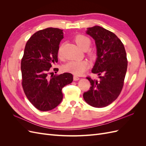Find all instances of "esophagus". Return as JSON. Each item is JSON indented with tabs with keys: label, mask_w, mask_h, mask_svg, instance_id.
Returning <instances> with one entry per match:
<instances>
[{
	"label": "esophagus",
	"mask_w": 146,
	"mask_h": 146,
	"mask_svg": "<svg viewBox=\"0 0 146 146\" xmlns=\"http://www.w3.org/2000/svg\"><path fill=\"white\" fill-rule=\"evenodd\" d=\"M73 78H74V80H75V81H77V80H79V79H80V78H79V77H78V76H74Z\"/></svg>",
	"instance_id": "obj_1"
}]
</instances>
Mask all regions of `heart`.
I'll return each mask as SVG.
<instances>
[{
    "instance_id": "heart-1",
    "label": "heart",
    "mask_w": 146,
    "mask_h": 146,
    "mask_svg": "<svg viewBox=\"0 0 146 146\" xmlns=\"http://www.w3.org/2000/svg\"><path fill=\"white\" fill-rule=\"evenodd\" d=\"M74 41L78 46L83 50H86L91 45L90 38L83 35H78L74 38ZM63 44H61L58 49V55L62 56ZM87 55L90 58L93 59L96 57V53L94 50L90 49L87 50ZM89 68V63L86 60H76L69 61L64 66L65 71L77 76H80L84 73L86 70Z\"/></svg>"
}]
</instances>
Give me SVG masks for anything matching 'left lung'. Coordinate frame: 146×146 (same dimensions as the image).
Masks as SVG:
<instances>
[{
    "mask_svg": "<svg viewBox=\"0 0 146 146\" xmlns=\"http://www.w3.org/2000/svg\"><path fill=\"white\" fill-rule=\"evenodd\" d=\"M86 33L95 40L98 58L92 72L100 79L87 77L91 86L83 96L92 107L102 108L115 100L122 90L127 69L126 52L116 35L103 27L88 28Z\"/></svg>",
    "mask_w": 146,
    "mask_h": 146,
    "instance_id": "1",
    "label": "left lung"
}]
</instances>
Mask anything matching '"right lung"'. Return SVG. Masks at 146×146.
Instances as JSON below:
<instances>
[{
	"instance_id": "1",
	"label": "right lung",
	"mask_w": 146,
	"mask_h": 146,
	"mask_svg": "<svg viewBox=\"0 0 146 146\" xmlns=\"http://www.w3.org/2000/svg\"><path fill=\"white\" fill-rule=\"evenodd\" d=\"M63 30L47 28L38 31L27 41L21 60L22 85L34 107L42 111L56 107L63 99L62 88L72 83L70 73L54 75L52 66L58 62V49Z\"/></svg>"
}]
</instances>
